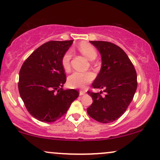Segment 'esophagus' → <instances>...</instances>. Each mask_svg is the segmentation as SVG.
Wrapping results in <instances>:
<instances>
[{
  "mask_svg": "<svg viewBox=\"0 0 160 160\" xmlns=\"http://www.w3.org/2000/svg\"><path fill=\"white\" fill-rule=\"evenodd\" d=\"M84 94H85V91H82V90L80 91V95H83Z\"/></svg>",
  "mask_w": 160,
  "mask_h": 160,
  "instance_id": "34e87169",
  "label": "esophagus"
}]
</instances>
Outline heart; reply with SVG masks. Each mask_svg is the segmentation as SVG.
<instances>
[{
	"mask_svg": "<svg viewBox=\"0 0 160 160\" xmlns=\"http://www.w3.org/2000/svg\"><path fill=\"white\" fill-rule=\"evenodd\" d=\"M78 49L89 59L93 60L96 58L97 52L95 47L87 42H81L78 45ZM72 51L68 49L64 53L62 57L61 65L65 71L71 69V58ZM95 74L92 72H74L68 78L67 83L72 89H82L94 80Z\"/></svg>",
	"mask_w": 160,
	"mask_h": 160,
	"instance_id": "1",
	"label": "heart"
}]
</instances>
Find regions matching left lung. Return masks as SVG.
Wrapping results in <instances>:
<instances>
[{
    "label": "left lung",
    "instance_id": "left-lung-1",
    "mask_svg": "<svg viewBox=\"0 0 160 160\" xmlns=\"http://www.w3.org/2000/svg\"><path fill=\"white\" fill-rule=\"evenodd\" d=\"M102 56V68L92 86L104 89L102 92L87 93L92 98V104L87 113L102 123L118 120L126 112L137 89V74L126 53L118 46L108 41H90Z\"/></svg>",
    "mask_w": 160,
    "mask_h": 160
}]
</instances>
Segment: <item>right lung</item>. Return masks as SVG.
Here are the masks:
<instances>
[{"label": "right lung", "mask_w": 160, "mask_h": 160, "mask_svg": "<svg viewBox=\"0 0 160 160\" xmlns=\"http://www.w3.org/2000/svg\"><path fill=\"white\" fill-rule=\"evenodd\" d=\"M73 40L47 42L33 52L19 71L20 97L32 117L44 122L62 117L79 96L75 89H62L66 82L62 57Z\"/></svg>", "instance_id": "obj_1"}]
</instances>
